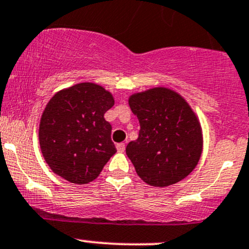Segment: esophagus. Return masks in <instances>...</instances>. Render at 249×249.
I'll return each instance as SVG.
<instances>
[{
    "label": "esophagus",
    "mask_w": 249,
    "mask_h": 249,
    "mask_svg": "<svg viewBox=\"0 0 249 249\" xmlns=\"http://www.w3.org/2000/svg\"><path fill=\"white\" fill-rule=\"evenodd\" d=\"M117 150H118V152H124L125 151V144L124 143L117 144Z\"/></svg>",
    "instance_id": "1"
}]
</instances>
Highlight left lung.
<instances>
[{
	"label": "left lung",
	"mask_w": 249,
	"mask_h": 249,
	"mask_svg": "<svg viewBox=\"0 0 249 249\" xmlns=\"http://www.w3.org/2000/svg\"><path fill=\"white\" fill-rule=\"evenodd\" d=\"M130 107L141 125L126 155L136 173L152 187L182 181L195 169L202 152L200 123L188 103L164 87L131 95Z\"/></svg>",
	"instance_id": "1"
}]
</instances>
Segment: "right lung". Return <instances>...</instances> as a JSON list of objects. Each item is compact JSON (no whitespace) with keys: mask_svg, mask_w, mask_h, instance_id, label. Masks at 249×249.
Masks as SVG:
<instances>
[{"mask_svg":"<svg viewBox=\"0 0 249 249\" xmlns=\"http://www.w3.org/2000/svg\"><path fill=\"white\" fill-rule=\"evenodd\" d=\"M113 97L99 85L83 83L62 89L46 106L39 141L45 160L66 181L86 184L117 152L112 126L104 118Z\"/></svg>","mask_w":249,"mask_h":249,"instance_id":"add662e5","label":"right lung"}]
</instances>
